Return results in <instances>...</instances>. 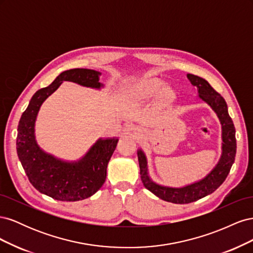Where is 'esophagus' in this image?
Wrapping results in <instances>:
<instances>
[{"instance_id":"obj_1","label":"esophagus","mask_w":253,"mask_h":253,"mask_svg":"<svg viewBox=\"0 0 253 253\" xmlns=\"http://www.w3.org/2000/svg\"><path fill=\"white\" fill-rule=\"evenodd\" d=\"M131 131H132V132H134V133L136 134V132H137V131H139V129L137 128V127H135V126H133V127H131Z\"/></svg>"}]
</instances>
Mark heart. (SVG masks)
<instances>
[{"mask_svg": "<svg viewBox=\"0 0 253 253\" xmlns=\"http://www.w3.org/2000/svg\"><path fill=\"white\" fill-rule=\"evenodd\" d=\"M165 84L155 79H151V80H145L141 82L139 85H137L133 90L131 91V94L135 96L136 98L140 99V100H145V99H150L153 96L157 95L164 89ZM171 95V90L167 89L165 90V96L169 97Z\"/></svg>", "mask_w": 253, "mask_h": 253, "instance_id": "b5f03b06", "label": "heart"}]
</instances>
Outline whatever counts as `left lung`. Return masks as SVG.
<instances>
[{"label":"left lung","instance_id":"8db88e82","mask_svg":"<svg viewBox=\"0 0 253 253\" xmlns=\"http://www.w3.org/2000/svg\"><path fill=\"white\" fill-rule=\"evenodd\" d=\"M187 77L192 85L197 87L198 97L208 104L217 115L221 125V155L216 166L212 171L201 180L190 183L181 188H173L158 185L153 181L149 175L148 162L141 149L137 151L138 156L140 178L143 186L153 194L166 202L173 204H189L213 193L223 183L230 172L234 163L236 153L235 127L231 117L228 114V108L225 99L208 83V81L198 76L188 74Z\"/></svg>","mask_w":253,"mask_h":253}]
</instances>
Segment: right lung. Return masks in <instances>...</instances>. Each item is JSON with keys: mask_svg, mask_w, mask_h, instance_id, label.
Here are the masks:
<instances>
[{"mask_svg": "<svg viewBox=\"0 0 253 253\" xmlns=\"http://www.w3.org/2000/svg\"><path fill=\"white\" fill-rule=\"evenodd\" d=\"M99 73L74 68L61 73L47 87L37 90L18 126L17 153L30 183L39 192L62 202H77L95 194L106 178V168L118 138H99L87 153L76 162H65L44 152L37 143L35 124L42 103L63 81L100 89Z\"/></svg>", "mask_w": 253, "mask_h": 253, "instance_id": "1", "label": "right lung"}]
</instances>
